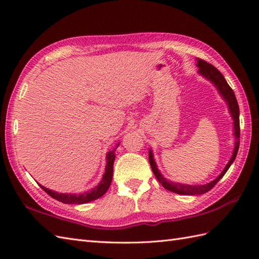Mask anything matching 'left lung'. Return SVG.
Masks as SVG:
<instances>
[{
  "label": "left lung",
  "instance_id": "1",
  "mask_svg": "<svg viewBox=\"0 0 259 259\" xmlns=\"http://www.w3.org/2000/svg\"><path fill=\"white\" fill-rule=\"evenodd\" d=\"M196 61H197L196 65L199 68V70H198V73L202 75L203 78H206L207 80L210 81L211 83L216 87V89L219 92V95L222 96V98L227 103L228 109H229V113L232 114L233 120H234L235 147H234V151H233L232 157H230L228 163L226 164V167L224 168L221 175H219L216 179H213L212 181H210V183L205 184V185H187V184H179V183H174V181H169L168 179L163 177L160 171H159L157 163L155 161V158H153L152 150H149V162H150L151 169L159 183L162 185L163 188L169 190V191H172V192H175V194L188 195V196L206 194V192L210 190L212 187L224 177V175L227 172V170L229 169L230 166H232V163L234 162L236 156H237L238 148H239V137H240L239 107H238L237 99H236V97H235V93H234L233 89L229 87L226 79L224 78V75L219 72V71L214 68L213 65L207 63L206 61H203V60H201V59H196Z\"/></svg>",
  "mask_w": 259,
  "mask_h": 259
}]
</instances>
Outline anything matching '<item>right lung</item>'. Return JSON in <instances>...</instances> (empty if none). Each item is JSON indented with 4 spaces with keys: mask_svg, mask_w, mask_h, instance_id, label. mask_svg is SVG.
Returning <instances> with one entry per match:
<instances>
[{
    "mask_svg": "<svg viewBox=\"0 0 259 259\" xmlns=\"http://www.w3.org/2000/svg\"><path fill=\"white\" fill-rule=\"evenodd\" d=\"M118 146L119 144L117 145V147ZM117 147H115L113 150H110L107 153L106 171H104L100 183H99V185L96 186L93 189L82 192V194H60V192L46 188V187L42 185H40V187L47 192L48 195H50L52 198H54V199H57L63 203H87V202L98 199V198H100L106 194L110 185H111L112 175H113V162L115 158L114 151L117 149Z\"/></svg>",
    "mask_w": 259,
    "mask_h": 259,
    "instance_id": "add662e5",
    "label": "right lung"
}]
</instances>
